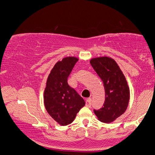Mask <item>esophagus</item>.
Instances as JSON below:
<instances>
[{
    "label": "esophagus",
    "instance_id": "esophagus-1",
    "mask_svg": "<svg viewBox=\"0 0 155 155\" xmlns=\"http://www.w3.org/2000/svg\"><path fill=\"white\" fill-rule=\"evenodd\" d=\"M91 105H92V100L91 98H88L86 100V106L88 108L91 107Z\"/></svg>",
    "mask_w": 155,
    "mask_h": 155
}]
</instances>
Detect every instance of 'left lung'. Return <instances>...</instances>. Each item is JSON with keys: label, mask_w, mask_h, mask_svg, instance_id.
I'll use <instances>...</instances> for the list:
<instances>
[{"label": "left lung", "mask_w": 155, "mask_h": 155, "mask_svg": "<svg viewBox=\"0 0 155 155\" xmlns=\"http://www.w3.org/2000/svg\"><path fill=\"white\" fill-rule=\"evenodd\" d=\"M90 64L104 82V106L94 110L97 119L110 123L120 117L127 109L130 100V89L127 80L118 64L108 57L92 58Z\"/></svg>", "instance_id": "8db88e82"}]
</instances>
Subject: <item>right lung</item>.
I'll return each instance as SVG.
<instances>
[{
  "instance_id": "1",
  "label": "right lung",
  "mask_w": 155,
  "mask_h": 155,
  "mask_svg": "<svg viewBox=\"0 0 155 155\" xmlns=\"http://www.w3.org/2000/svg\"><path fill=\"white\" fill-rule=\"evenodd\" d=\"M75 57H67L58 61L51 69L44 90V106L48 114L60 125H68L84 106V100L69 86L68 78L76 62Z\"/></svg>"
}]
</instances>
